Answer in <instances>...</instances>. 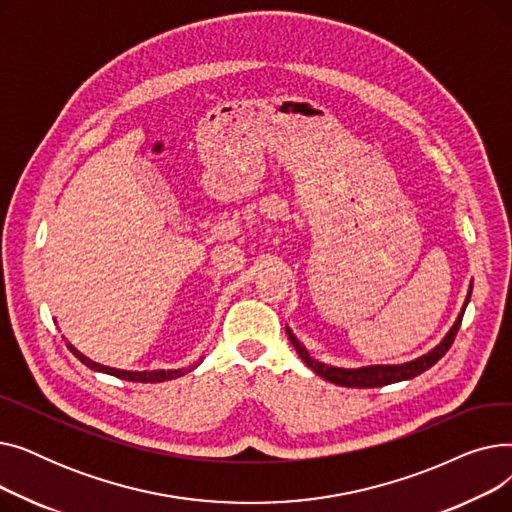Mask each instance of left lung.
Masks as SVG:
<instances>
[{
    "mask_svg": "<svg viewBox=\"0 0 512 512\" xmlns=\"http://www.w3.org/2000/svg\"><path fill=\"white\" fill-rule=\"evenodd\" d=\"M469 297H471V290L467 294L463 311L459 313V317H456V321H454V326L450 328L446 338L434 348V351H429L427 355H423L415 361H409L405 365H371V367H361V369H342V367L324 365V363L315 361L313 357H309L307 348L297 338H294V334L288 328H286V334H288V340L292 342V346L297 348L299 357L305 361V365L311 367L324 380H328L332 384H338V386H346V388H380V386H388V384H394V382L415 378V375L427 371L429 367L436 365L448 353V348L452 346V342L456 338V332H459V328H461V321H463Z\"/></svg>",
    "mask_w": 512,
    "mask_h": 512,
    "instance_id": "1",
    "label": "left lung"
}]
</instances>
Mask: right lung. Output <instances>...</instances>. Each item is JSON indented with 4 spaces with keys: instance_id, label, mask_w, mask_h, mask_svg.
Listing matches in <instances>:
<instances>
[{
    "instance_id": "right-lung-1",
    "label": "right lung",
    "mask_w": 512,
    "mask_h": 512,
    "mask_svg": "<svg viewBox=\"0 0 512 512\" xmlns=\"http://www.w3.org/2000/svg\"><path fill=\"white\" fill-rule=\"evenodd\" d=\"M68 348H70V353H72L80 363H85L89 369L103 371V373H110V375H114V378H120V380H126V382L157 384V382H166V380L180 378V375H184V373H188V371H193V369L197 367V363H195V365H191L188 369H170V371H164V369H159V371H122V369L105 367V365H99V363H95V361L87 359L83 353H78L72 344H68Z\"/></svg>"
}]
</instances>
